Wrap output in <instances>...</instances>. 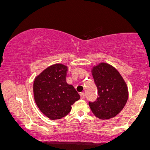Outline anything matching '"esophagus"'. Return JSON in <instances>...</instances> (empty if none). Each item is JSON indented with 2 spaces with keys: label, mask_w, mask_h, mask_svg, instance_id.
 Wrapping results in <instances>:
<instances>
[{
  "label": "esophagus",
  "mask_w": 150,
  "mask_h": 150,
  "mask_svg": "<svg viewBox=\"0 0 150 150\" xmlns=\"http://www.w3.org/2000/svg\"><path fill=\"white\" fill-rule=\"evenodd\" d=\"M80 97H81V99L84 98V93H80Z\"/></svg>",
  "instance_id": "34e87169"
}]
</instances>
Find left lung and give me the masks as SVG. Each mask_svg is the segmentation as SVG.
Returning a JSON list of instances; mask_svg holds the SVG:
<instances>
[{
    "label": "left lung",
    "instance_id": "8db88e82",
    "mask_svg": "<svg viewBox=\"0 0 150 150\" xmlns=\"http://www.w3.org/2000/svg\"><path fill=\"white\" fill-rule=\"evenodd\" d=\"M92 73L98 95L96 101L88 102L91 111L103 120L116 116L128 99V88L125 80L117 70L105 63L94 67Z\"/></svg>",
    "mask_w": 150,
    "mask_h": 150
}]
</instances>
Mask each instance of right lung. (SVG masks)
<instances>
[{
	"label": "right lung",
	"instance_id": "obj_1",
	"mask_svg": "<svg viewBox=\"0 0 150 150\" xmlns=\"http://www.w3.org/2000/svg\"><path fill=\"white\" fill-rule=\"evenodd\" d=\"M68 68L57 64L49 66L36 78L34 96L39 109L51 120L60 119L71 111V105L80 98L71 84L66 82Z\"/></svg>",
	"mask_w": 150,
	"mask_h": 150
}]
</instances>
